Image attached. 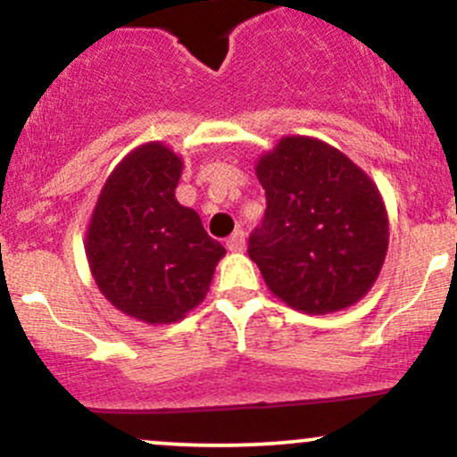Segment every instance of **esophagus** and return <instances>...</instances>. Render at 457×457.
Wrapping results in <instances>:
<instances>
[{
  "instance_id": "obj_1",
  "label": "esophagus",
  "mask_w": 457,
  "mask_h": 457,
  "mask_svg": "<svg viewBox=\"0 0 457 457\" xmlns=\"http://www.w3.org/2000/svg\"><path fill=\"white\" fill-rule=\"evenodd\" d=\"M225 246H228L229 251H243L245 249V232H243V229H236V232L229 236L228 240H225Z\"/></svg>"
}]
</instances>
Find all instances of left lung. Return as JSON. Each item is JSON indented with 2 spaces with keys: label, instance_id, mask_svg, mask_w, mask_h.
<instances>
[{
  "label": "left lung",
  "instance_id": "obj_1",
  "mask_svg": "<svg viewBox=\"0 0 457 457\" xmlns=\"http://www.w3.org/2000/svg\"><path fill=\"white\" fill-rule=\"evenodd\" d=\"M255 174L266 212L246 251L272 295L313 316L361 301L389 246L374 180L337 148L301 135L262 154Z\"/></svg>",
  "mask_w": 457,
  "mask_h": 457
}]
</instances>
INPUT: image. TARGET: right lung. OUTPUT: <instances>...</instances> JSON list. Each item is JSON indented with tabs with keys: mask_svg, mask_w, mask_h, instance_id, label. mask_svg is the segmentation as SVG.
Returning <instances> with one entry per match:
<instances>
[{
	"mask_svg": "<svg viewBox=\"0 0 457 457\" xmlns=\"http://www.w3.org/2000/svg\"><path fill=\"white\" fill-rule=\"evenodd\" d=\"M182 159L161 141L139 145L104 182L86 253L98 290L145 324L178 322L211 287L225 255L193 208L178 204Z\"/></svg>",
	"mask_w": 457,
	"mask_h": 457,
	"instance_id": "1",
	"label": "right lung"
}]
</instances>
